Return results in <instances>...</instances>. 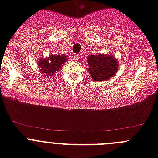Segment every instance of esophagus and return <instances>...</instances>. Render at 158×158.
I'll list each match as a JSON object with an SVG mask.
<instances>
[{
	"mask_svg": "<svg viewBox=\"0 0 158 158\" xmlns=\"http://www.w3.org/2000/svg\"><path fill=\"white\" fill-rule=\"evenodd\" d=\"M80 57H81L80 54H75L74 56H73V60H74L75 62H78L79 59H80Z\"/></svg>",
	"mask_w": 158,
	"mask_h": 158,
	"instance_id": "obj_1",
	"label": "esophagus"
}]
</instances>
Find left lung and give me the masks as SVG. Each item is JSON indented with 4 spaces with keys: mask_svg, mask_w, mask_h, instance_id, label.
I'll return each instance as SVG.
<instances>
[{
    "mask_svg": "<svg viewBox=\"0 0 158 158\" xmlns=\"http://www.w3.org/2000/svg\"><path fill=\"white\" fill-rule=\"evenodd\" d=\"M89 73L96 81L110 79L115 75L118 69V62L115 58L101 54L89 55L87 60Z\"/></svg>",
    "mask_w": 158,
    "mask_h": 158,
    "instance_id": "obj_1",
    "label": "left lung"
}]
</instances>
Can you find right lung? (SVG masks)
Here are the masks:
<instances>
[{
    "mask_svg": "<svg viewBox=\"0 0 158 158\" xmlns=\"http://www.w3.org/2000/svg\"><path fill=\"white\" fill-rule=\"evenodd\" d=\"M67 57L65 54L60 55H51L48 58L40 59L39 64L40 66V70L46 73V75L54 74L56 71L59 70V69L63 65L64 62L67 60Z\"/></svg>",
    "mask_w": 158,
    "mask_h": 158,
    "instance_id": "obj_1",
    "label": "right lung"
}]
</instances>
